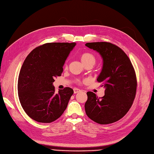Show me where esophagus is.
I'll return each instance as SVG.
<instances>
[{
    "instance_id": "34e87169",
    "label": "esophagus",
    "mask_w": 154,
    "mask_h": 154,
    "mask_svg": "<svg viewBox=\"0 0 154 154\" xmlns=\"http://www.w3.org/2000/svg\"><path fill=\"white\" fill-rule=\"evenodd\" d=\"M80 89H78V88H74V94H77L78 92H80Z\"/></svg>"
}]
</instances>
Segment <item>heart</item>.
Returning <instances> with one entry per match:
<instances>
[{"label":"heart","instance_id":"1","mask_svg":"<svg viewBox=\"0 0 154 154\" xmlns=\"http://www.w3.org/2000/svg\"><path fill=\"white\" fill-rule=\"evenodd\" d=\"M80 58L84 66L88 65V64H90V65L93 66L94 64H95L96 62V56L93 54H92V53L88 52H83L82 54H80ZM64 68H68L67 63H66L64 64ZM84 81H86V80H84ZM78 83H80V80H78Z\"/></svg>","mask_w":154,"mask_h":154}]
</instances>
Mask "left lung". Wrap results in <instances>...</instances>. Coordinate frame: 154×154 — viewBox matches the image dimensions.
I'll return each instance as SVG.
<instances>
[{
	"label": "left lung",
	"instance_id": "obj_1",
	"mask_svg": "<svg viewBox=\"0 0 154 154\" xmlns=\"http://www.w3.org/2000/svg\"><path fill=\"white\" fill-rule=\"evenodd\" d=\"M86 46L102 56L103 67L97 81L105 88L101 98L87 92L86 115L99 124L114 123L123 118L133 104L137 89L135 70L127 54L114 44L88 42Z\"/></svg>",
	"mask_w": 154,
	"mask_h": 154
}]
</instances>
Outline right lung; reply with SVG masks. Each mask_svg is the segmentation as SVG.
I'll list each match as a JSON object with an SVG mask.
<instances>
[{
	"instance_id": "right-lung-1",
	"label": "right lung",
	"mask_w": 154,
	"mask_h": 154,
	"mask_svg": "<svg viewBox=\"0 0 154 154\" xmlns=\"http://www.w3.org/2000/svg\"><path fill=\"white\" fill-rule=\"evenodd\" d=\"M75 42L46 43L32 50L24 60L18 80L20 104L29 116L40 123L57 120L67 108L73 90L55 92L52 83L60 76L63 65Z\"/></svg>"
}]
</instances>
